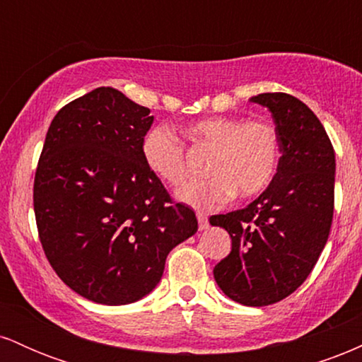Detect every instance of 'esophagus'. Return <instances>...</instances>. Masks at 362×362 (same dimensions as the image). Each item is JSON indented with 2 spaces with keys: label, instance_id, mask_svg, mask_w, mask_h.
<instances>
[{
  "label": "esophagus",
  "instance_id": "1",
  "mask_svg": "<svg viewBox=\"0 0 362 362\" xmlns=\"http://www.w3.org/2000/svg\"><path fill=\"white\" fill-rule=\"evenodd\" d=\"M197 221H199V230H206L209 226V221H207V216L201 211H197Z\"/></svg>",
  "mask_w": 362,
  "mask_h": 362
}]
</instances>
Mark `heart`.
Listing matches in <instances>:
<instances>
[{"mask_svg":"<svg viewBox=\"0 0 362 362\" xmlns=\"http://www.w3.org/2000/svg\"><path fill=\"white\" fill-rule=\"evenodd\" d=\"M195 153H209V177L194 180L177 192L178 201L195 207H214L252 199L271 185L277 172L281 144L277 129L265 119L233 115L197 119L182 127ZM141 156L153 175L180 185L189 175V158L182 141L167 127H151L141 141Z\"/></svg>","mask_w":362,"mask_h":362,"instance_id":"b5f03b06","label":"heart"}]
</instances>
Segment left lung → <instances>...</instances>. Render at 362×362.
I'll list each match as a JSON object with an SVG mask.
<instances>
[{"instance_id": "1", "label": "left lung", "mask_w": 362, "mask_h": 362, "mask_svg": "<svg viewBox=\"0 0 362 362\" xmlns=\"http://www.w3.org/2000/svg\"><path fill=\"white\" fill-rule=\"evenodd\" d=\"M271 110L282 156L271 185L245 209L211 216L231 236L214 267L228 298L267 306L294 293L313 271L334 218L335 153L317 115L288 93L250 98Z\"/></svg>"}]
</instances>
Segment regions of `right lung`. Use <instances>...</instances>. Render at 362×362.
Instances as JSON below:
<instances>
[{"label":"right lung","instance_id":"add662e5","mask_svg":"<svg viewBox=\"0 0 362 362\" xmlns=\"http://www.w3.org/2000/svg\"><path fill=\"white\" fill-rule=\"evenodd\" d=\"M149 109L100 86L57 112L37 165L34 211L49 264L100 305L151 293L173 247L197 231L141 156Z\"/></svg>","mask_w":362,"mask_h":362}]
</instances>
